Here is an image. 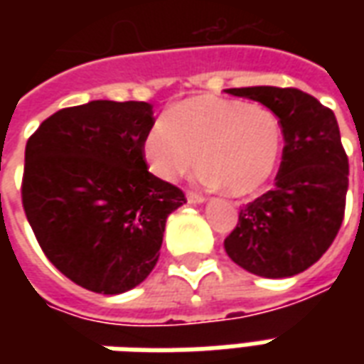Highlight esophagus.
<instances>
[{
	"label": "esophagus",
	"instance_id": "obj_1",
	"mask_svg": "<svg viewBox=\"0 0 364 364\" xmlns=\"http://www.w3.org/2000/svg\"><path fill=\"white\" fill-rule=\"evenodd\" d=\"M206 198L203 195H197V193H187V203L189 205H203Z\"/></svg>",
	"mask_w": 364,
	"mask_h": 364
}]
</instances>
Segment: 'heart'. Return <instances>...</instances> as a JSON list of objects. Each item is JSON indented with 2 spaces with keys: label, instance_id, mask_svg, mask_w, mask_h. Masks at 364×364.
<instances>
[{
  "label": "heart",
  "instance_id": "1",
  "mask_svg": "<svg viewBox=\"0 0 364 364\" xmlns=\"http://www.w3.org/2000/svg\"><path fill=\"white\" fill-rule=\"evenodd\" d=\"M151 173L175 181L200 161V179L247 197L271 179L282 151L277 114L240 99L203 95L173 105L142 144Z\"/></svg>",
  "mask_w": 364,
  "mask_h": 364
}]
</instances>
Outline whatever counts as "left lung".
I'll list each match as a JSON object with an SVG mask.
<instances>
[{"mask_svg":"<svg viewBox=\"0 0 364 364\" xmlns=\"http://www.w3.org/2000/svg\"><path fill=\"white\" fill-rule=\"evenodd\" d=\"M279 117L284 136L274 187L240 210L224 240L228 257L245 271L284 279L306 271L328 252L343 222L349 161L333 111L294 87H234Z\"/></svg>","mask_w":364,"mask_h":364,"instance_id":"1","label":"left lung"}]
</instances>
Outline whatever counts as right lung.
I'll return each instance as SVG.
<instances>
[{
  "label": "right lung",
  "instance_id": "obj_1",
  "mask_svg": "<svg viewBox=\"0 0 364 364\" xmlns=\"http://www.w3.org/2000/svg\"><path fill=\"white\" fill-rule=\"evenodd\" d=\"M144 101H90L44 120L25 148L23 206L60 273L99 294L134 289L159 259L181 189L148 171Z\"/></svg>",
  "mask_w": 364,
  "mask_h": 364
}]
</instances>
